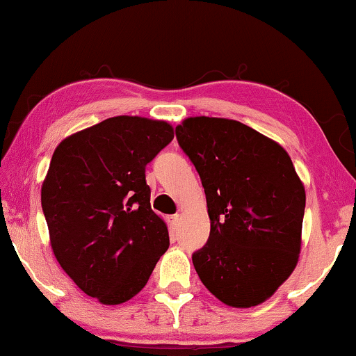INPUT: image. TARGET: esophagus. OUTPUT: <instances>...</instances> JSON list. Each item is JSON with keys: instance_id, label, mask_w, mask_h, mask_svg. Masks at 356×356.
<instances>
[{"instance_id": "1", "label": "esophagus", "mask_w": 356, "mask_h": 356, "mask_svg": "<svg viewBox=\"0 0 356 356\" xmlns=\"http://www.w3.org/2000/svg\"><path fill=\"white\" fill-rule=\"evenodd\" d=\"M179 220H181V216H179V213H175V216L168 217V223H170V227L173 228V230H177V228H178Z\"/></svg>"}]
</instances>
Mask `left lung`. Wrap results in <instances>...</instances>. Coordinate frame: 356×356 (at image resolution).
Here are the masks:
<instances>
[{"mask_svg":"<svg viewBox=\"0 0 356 356\" xmlns=\"http://www.w3.org/2000/svg\"><path fill=\"white\" fill-rule=\"evenodd\" d=\"M177 139L201 177L211 218L207 245L193 254L199 279L233 308L269 300L301 251L306 193L279 143L228 118L191 116Z\"/></svg>","mask_w":356,"mask_h":356,"instance_id":"1","label":"left lung"}]
</instances>
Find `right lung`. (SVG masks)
<instances>
[{
	"mask_svg": "<svg viewBox=\"0 0 356 356\" xmlns=\"http://www.w3.org/2000/svg\"><path fill=\"white\" fill-rule=\"evenodd\" d=\"M173 136L167 121L121 115L67 136L53 152L42 184L53 254L102 305L138 295L168 250L145 165Z\"/></svg>",
	"mask_w": 356,
	"mask_h": 356,
	"instance_id": "add662e5",
	"label": "right lung"
}]
</instances>
